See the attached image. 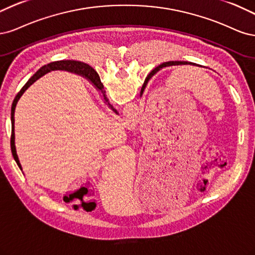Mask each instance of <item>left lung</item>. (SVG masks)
<instances>
[{
  "label": "left lung",
  "instance_id": "8db88e82",
  "mask_svg": "<svg viewBox=\"0 0 255 255\" xmlns=\"http://www.w3.org/2000/svg\"><path fill=\"white\" fill-rule=\"evenodd\" d=\"M182 64H193L192 62H187V61H168V62H164L162 64H160L159 67L155 68L154 70L151 71V75H153V74L155 72H158L159 70H161L162 68H165V67H171V65H182ZM195 65H198V64H195ZM200 67V65H199Z\"/></svg>",
  "mask_w": 255,
  "mask_h": 255
}]
</instances>
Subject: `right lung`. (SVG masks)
I'll list each match as a JSON object with an SVG mask.
<instances>
[{"mask_svg":"<svg viewBox=\"0 0 255 255\" xmlns=\"http://www.w3.org/2000/svg\"><path fill=\"white\" fill-rule=\"evenodd\" d=\"M56 70H63V71H68V72H72V73H75V74H79V75H83L86 76L91 83L93 84V86L103 94V97L106 103H108V98L106 96V91L104 90V86L102 84V81L100 79V76L97 75L96 72L90 67L89 64L84 63V62H80V61H75V60H62V61H55L52 63H48L47 65H44V67L41 68L34 76H32L27 83L25 84L21 91L17 94V96L14 97V100L12 102V106H11V136H10V148H11V152H12V157L14 159V161L17 162L18 166L20 167V169L22 170L21 167V164L18 158V154H17V150H15V145H14V110H15V106L18 104V101L20 100V97L22 96V94L26 91V90L35 83L37 79H39L40 77H42L43 75H45L46 73L51 72V71H56ZM151 77V76H150ZM149 77V78H150ZM110 108L118 113V111L113 108V107L108 103Z\"/></svg>","mask_w":255,"mask_h":255,"instance_id":"1","label":"right lung"}]
</instances>
